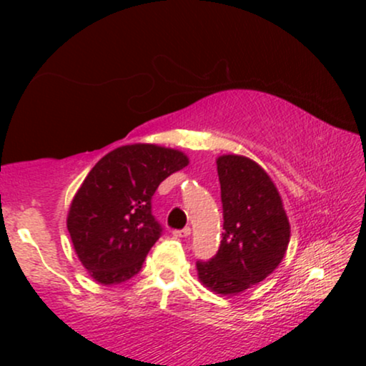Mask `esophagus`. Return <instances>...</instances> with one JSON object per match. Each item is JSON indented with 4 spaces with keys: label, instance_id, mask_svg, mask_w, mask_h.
Instances as JSON below:
<instances>
[{
    "label": "esophagus",
    "instance_id": "obj_1",
    "mask_svg": "<svg viewBox=\"0 0 366 366\" xmlns=\"http://www.w3.org/2000/svg\"><path fill=\"white\" fill-rule=\"evenodd\" d=\"M174 236L175 237H187V236H191V229H189V227H184L182 230H174Z\"/></svg>",
    "mask_w": 366,
    "mask_h": 366
}]
</instances>
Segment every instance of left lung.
<instances>
[{"label": "left lung", "instance_id": "left-lung-1", "mask_svg": "<svg viewBox=\"0 0 366 366\" xmlns=\"http://www.w3.org/2000/svg\"><path fill=\"white\" fill-rule=\"evenodd\" d=\"M224 234L217 254L197 262V277L224 296L262 282L282 262L291 227L275 184L258 163L239 154L217 159Z\"/></svg>", "mask_w": 366, "mask_h": 366}]
</instances>
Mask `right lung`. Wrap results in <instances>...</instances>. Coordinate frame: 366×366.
<instances>
[{
	"label": "right lung",
	"mask_w": 366,
	"mask_h": 366,
	"mask_svg": "<svg viewBox=\"0 0 366 366\" xmlns=\"http://www.w3.org/2000/svg\"><path fill=\"white\" fill-rule=\"evenodd\" d=\"M187 163L177 149L129 144L92 167L74 196L66 227L75 253L96 282L122 284L139 274L163 230L151 213L154 191Z\"/></svg>",
	"instance_id": "1"
}]
</instances>
